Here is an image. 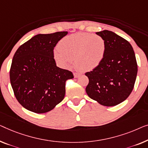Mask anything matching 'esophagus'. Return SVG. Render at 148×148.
Segmentation results:
<instances>
[{"instance_id":"1","label":"esophagus","mask_w":148,"mask_h":148,"mask_svg":"<svg viewBox=\"0 0 148 148\" xmlns=\"http://www.w3.org/2000/svg\"><path fill=\"white\" fill-rule=\"evenodd\" d=\"M73 75H74L75 77L77 78V77H79V76L81 75V73H74Z\"/></svg>"}]
</instances>
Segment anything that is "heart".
<instances>
[{"label":"heart","instance_id":"b5f03b06","mask_svg":"<svg viewBox=\"0 0 148 148\" xmlns=\"http://www.w3.org/2000/svg\"><path fill=\"white\" fill-rule=\"evenodd\" d=\"M106 40L88 33H78L64 37L54 51V57L61 67H67L73 60L75 67L91 71L99 66L106 53Z\"/></svg>","mask_w":148,"mask_h":148}]
</instances>
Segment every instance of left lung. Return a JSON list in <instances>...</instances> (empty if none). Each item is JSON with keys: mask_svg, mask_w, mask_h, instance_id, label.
<instances>
[{"mask_svg": "<svg viewBox=\"0 0 148 148\" xmlns=\"http://www.w3.org/2000/svg\"><path fill=\"white\" fill-rule=\"evenodd\" d=\"M106 40L107 49L103 61L85 73L89 78L86 93L104 106H115L129 97L134 89L138 65L132 46L112 31L97 32Z\"/></svg>", "mask_w": 148, "mask_h": 148, "instance_id": "1", "label": "left lung"}]
</instances>
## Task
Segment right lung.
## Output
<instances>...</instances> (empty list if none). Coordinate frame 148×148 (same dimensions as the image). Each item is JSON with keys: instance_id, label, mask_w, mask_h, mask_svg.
I'll list each match as a JSON object with an SVG mask.
<instances>
[{"instance_id": "right-lung-1", "label": "right lung", "mask_w": 148, "mask_h": 148, "mask_svg": "<svg viewBox=\"0 0 148 148\" xmlns=\"http://www.w3.org/2000/svg\"><path fill=\"white\" fill-rule=\"evenodd\" d=\"M67 31L38 34L19 47L12 58L10 81L16 99L23 108L37 113L52 110L65 95L70 71L57 67L54 47Z\"/></svg>"}]
</instances>
